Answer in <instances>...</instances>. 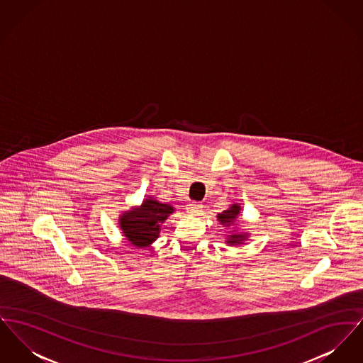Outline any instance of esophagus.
<instances>
[{
    "mask_svg": "<svg viewBox=\"0 0 363 363\" xmlns=\"http://www.w3.org/2000/svg\"><path fill=\"white\" fill-rule=\"evenodd\" d=\"M186 210H188V213H189V215H199V213L203 211V206H201L200 203H196V201H192L191 204H188Z\"/></svg>",
    "mask_w": 363,
    "mask_h": 363,
    "instance_id": "obj_1",
    "label": "esophagus"
}]
</instances>
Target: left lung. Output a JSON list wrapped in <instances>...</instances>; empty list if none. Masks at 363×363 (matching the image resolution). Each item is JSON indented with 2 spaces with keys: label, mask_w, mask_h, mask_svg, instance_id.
<instances>
[{
  "label": "left lung",
  "mask_w": 363,
  "mask_h": 363,
  "mask_svg": "<svg viewBox=\"0 0 363 363\" xmlns=\"http://www.w3.org/2000/svg\"><path fill=\"white\" fill-rule=\"evenodd\" d=\"M240 213H241V206H240L238 203H233V204H230V207H229L228 210L218 213V215H216V219H218V222H219L225 229H229V228H232V225H235V222L237 220V218L240 216ZM235 225H237V223H235ZM248 238H250V233H247V232H240V230H237V228H235V229H232L230 232H228V237H226L225 242H226L228 245L237 247V245L244 244Z\"/></svg>",
  "instance_id": "obj_1"
}]
</instances>
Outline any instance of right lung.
<instances>
[{"label":"right lung","instance_id":"right-lung-1","mask_svg":"<svg viewBox=\"0 0 363 363\" xmlns=\"http://www.w3.org/2000/svg\"><path fill=\"white\" fill-rule=\"evenodd\" d=\"M174 211L169 203L147 196L140 206L122 211L118 219L119 229L131 247L147 250L159 238L162 225Z\"/></svg>","mask_w":363,"mask_h":363}]
</instances>
